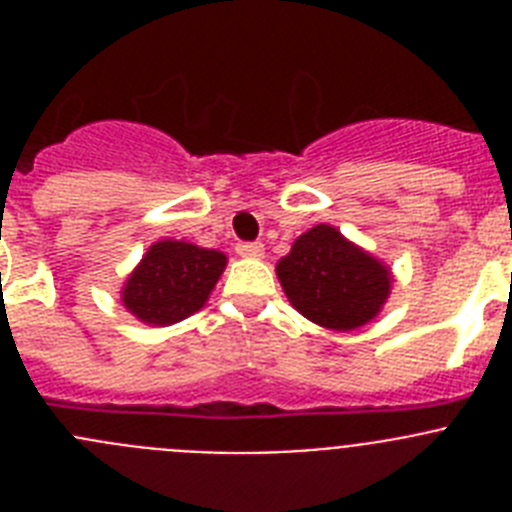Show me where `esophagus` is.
Masks as SVG:
<instances>
[{"instance_id": "34e87169", "label": "esophagus", "mask_w": 512, "mask_h": 512, "mask_svg": "<svg viewBox=\"0 0 512 512\" xmlns=\"http://www.w3.org/2000/svg\"><path fill=\"white\" fill-rule=\"evenodd\" d=\"M235 251H238V256H243V259H261V256H264V246H261V243H238Z\"/></svg>"}]
</instances>
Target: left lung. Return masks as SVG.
Listing matches in <instances>:
<instances>
[{
  "instance_id": "1",
  "label": "left lung",
  "mask_w": 512,
  "mask_h": 512,
  "mask_svg": "<svg viewBox=\"0 0 512 512\" xmlns=\"http://www.w3.org/2000/svg\"><path fill=\"white\" fill-rule=\"evenodd\" d=\"M284 295L300 315L330 330L372 323L390 300L392 271L328 223L302 233L277 264Z\"/></svg>"
}]
</instances>
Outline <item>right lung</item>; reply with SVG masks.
Instances as JSON below:
<instances>
[{
    "mask_svg": "<svg viewBox=\"0 0 512 512\" xmlns=\"http://www.w3.org/2000/svg\"><path fill=\"white\" fill-rule=\"evenodd\" d=\"M225 264L223 251L164 238L148 246L130 271L120 302L133 318L153 328L182 323L205 307Z\"/></svg>",
    "mask_w": 512,
    "mask_h": 512,
    "instance_id": "1",
    "label": "right lung"
}]
</instances>
